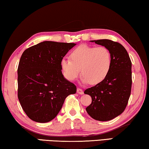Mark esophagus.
<instances>
[{"instance_id": "34e87169", "label": "esophagus", "mask_w": 149, "mask_h": 149, "mask_svg": "<svg viewBox=\"0 0 149 149\" xmlns=\"http://www.w3.org/2000/svg\"><path fill=\"white\" fill-rule=\"evenodd\" d=\"M77 93L79 94H83L84 92L81 88H77Z\"/></svg>"}]
</instances>
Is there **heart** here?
I'll return each instance as SVG.
<instances>
[{
	"label": "heart",
	"mask_w": 149,
	"mask_h": 149,
	"mask_svg": "<svg viewBox=\"0 0 149 149\" xmlns=\"http://www.w3.org/2000/svg\"><path fill=\"white\" fill-rule=\"evenodd\" d=\"M70 59L63 58L61 62L65 77L73 81L79 77L80 69L84 84L100 83L108 76L111 66V53L104 46L79 45L70 53Z\"/></svg>",
	"instance_id": "1"
}]
</instances>
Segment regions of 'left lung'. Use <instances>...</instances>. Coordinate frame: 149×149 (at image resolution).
Listing matches in <instances>:
<instances>
[{
	"mask_svg": "<svg viewBox=\"0 0 149 149\" xmlns=\"http://www.w3.org/2000/svg\"><path fill=\"white\" fill-rule=\"evenodd\" d=\"M91 41L108 49L111 66L103 81L85 90L84 94L92 97L86 110L96 120L109 121L122 113L128 104L132 85L131 61L125 47L118 42L109 40Z\"/></svg>",
	"mask_w": 149,
	"mask_h": 149,
	"instance_id": "left-lung-1",
	"label": "left lung"
}]
</instances>
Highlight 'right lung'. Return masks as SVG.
<instances>
[{"mask_svg": "<svg viewBox=\"0 0 149 149\" xmlns=\"http://www.w3.org/2000/svg\"><path fill=\"white\" fill-rule=\"evenodd\" d=\"M76 45L45 41L29 47L18 68V97L30 119L46 123L57 116L65 100L75 94L77 86L65 79L61 62Z\"/></svg>", "mask_w": 149, "mask_h": 149, "instance_id": "add662e5", "label": "right lung"}]
</instances>
